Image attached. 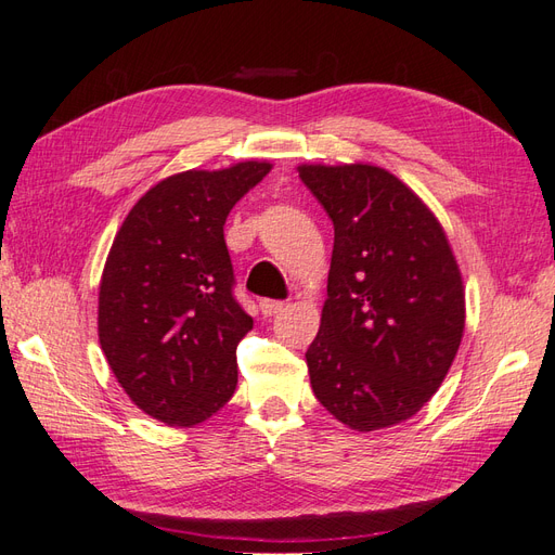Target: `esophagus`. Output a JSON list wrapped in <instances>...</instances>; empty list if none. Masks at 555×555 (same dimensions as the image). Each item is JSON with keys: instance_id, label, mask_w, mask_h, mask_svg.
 <instances>
[{"instance_id": "esophagus-1", "label": "esophagus", "mask_w": 555, "mask_h": 555, "mask_svg": "<svg viewBox=\"0 0 555 555\" xmlns=\"http://www.w3.org/2000/svg\"><path fill=\"white\" fill-rule=\"evenodd\" d=\"M284 306H287V304H284V300H271V298H263L261 304H259L263 317H275L278 312L284 310Z\"/></svg>"}]
</instances>
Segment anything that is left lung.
<instances>
[{"mask_svg":"<svg viewBox=\"0 0 555 555\" xmlns=\"http://www.w3.org/2000/svg\"><path fill=\"white\" fill-rule=\"evenodd\" d=\"M333 220L322 324L306 351L317 400L347 428L408 422L440 389L465 328V287L422 196L375 164H298Z\"/></svg>","mask_w":555,"mask_h":555,"instance_id":"left-lung-1","label":"left lung"}]
</instances>
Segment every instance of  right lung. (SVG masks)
<instances>
[{"instance_id":"add662e5","label":"right lung","mask_w":555,"mask_h":555,"mask_svg":"<svg viewBox=\"0 0 555 555\" xmlns=\"http://www.w3.org/2000/svg\"><path fill=\"white\" fill-rule=\"evenodd\" d=\"M271 169L247 159L173 173L115 233L99 282V345L129 400L162 424L192 428L236 391L251 317L231 294L224 224Z\"/></svg>"}]
</instances>
